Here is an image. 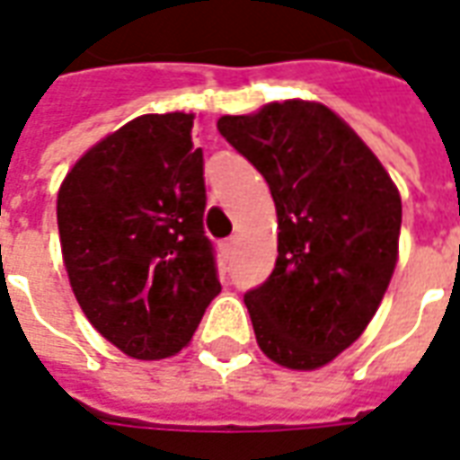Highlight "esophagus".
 <instances>
[{
  "mask_svg": "<svg viewBox=\"0 0 460 460\" xmlns=\"http://www.w3.org/2000/svg\"><path fill=\"white\" fill-rule=\"evenodd\" d=\"M220 250H223V255L230 260V257L235 255V250H237V237H227L223 245H220Z\"/></svg>",
  "mask_w": 460,
  "mask_h": 460,
  "instance_id": "34e87169",
  "label": "esophagus"
}]
</instances>
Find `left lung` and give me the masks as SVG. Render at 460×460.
I'll list each match as a JSON object with an SVG mask.
<instances>
[{
    "label": "left lung",
    "instance_id": "1",
    "mask_svg": "<svg viewBox=\"0 0 460 460\" xmlns=\"http://www.w3.org/2000/svg\"><path fill=\"white\" fill-rule=\"evenodd\" d=\"M217 131L275 200V270L245 292L257 344L288 369H319L359 340L389 288L399 190L367 143L314 101L223 116Z\"/></svg>",
    "mask_w": 460,
    "mask_h": 460
}]
</instances>
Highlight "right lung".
Wrapping results in <instances>:
<instances>
[{
  "mask_svg": "<svg viewBox=\"0 0 460 460\" xmlns=\"http://www.w3.org/2000/svg\"><path fill=\"white\" fill-rule=\"evenodd\" d=\"M190 131L193 113L138 116L96 143L58 190L71 289L99 334L133 359L178 354L220 292Z\"/></svg>",
  "mask_w": 460,
  "mask_h": 460,
  "instance_id": "add662e5",
  "label": "right lung"
}]
</instances>
